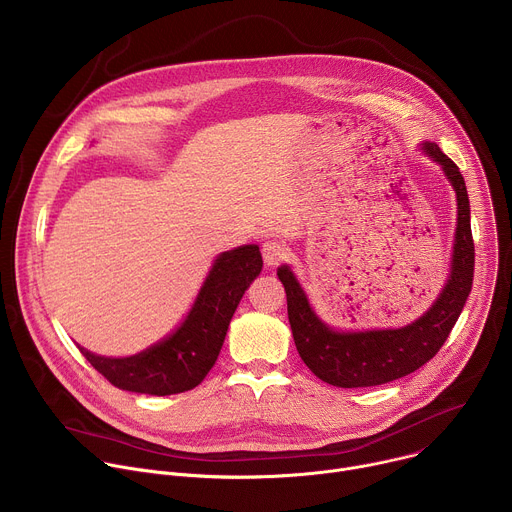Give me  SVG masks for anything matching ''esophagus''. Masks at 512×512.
Returning a JSON list of instances; mask_svg holds the SVG:
<instances>
[{
	"mask_svg": "<svg viewBox=\"0 0 512 512\" xmlns=\"http://www.w3.org/2000/svg\"><path fill=\"white\" fill-rule=\"evenodd\" d=\"M261 253H263L265 265H277L279 261H283L287 257V249L279 241H265Z\"/></svg>",
	"mask_w": 512,
	"mask_h": 512,
	"instance_id": "esophagus-1",
	"label": "esophagus"
}]
</instances>
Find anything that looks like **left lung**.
<instances>
[{
    "label": "left lung",
    "mask_w": 512,
    "mask_h": 512,
    "mask_svg": "<svg viewBox=\"0 0 512 512\" xmlns=\"http://www.w3.org/2000/svg\"><path fill=\"white\" fill-rule=\"evenodd\" d=\"M421 152L442 168L454 188L458 216L448 279L440 296L419 318L399 328L338 330L318 316L291 267H277V277L285 287L287 318L296 348L306 367L328 385L342 389L375 387L417 371L442 348L470 296L474 241L464 176L437 148V143L423 141Z\"/></svg>",
    "instance_id": "1"
}]
</instances>
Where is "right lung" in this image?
Listing matches in <instances>:
<instances>
[{
  "label": "right lung",
  "instance_id": "1",
  "mask_svg": "<svg viewBox=\"0 0 512 512\" xmlns=\"http://www.w3.org/2000/svg\"><path fill=\"white\" fill-rule=\"evenodd\" d=\"M261 267L257 245L218 253L184 320L137 354L103 356L77 346L111 385L123 391L156 397L190 391L214 367L231 318Z\"/></svg>",
  "mask_w": 512,
  "mask_h": 512
}]
</instances>
